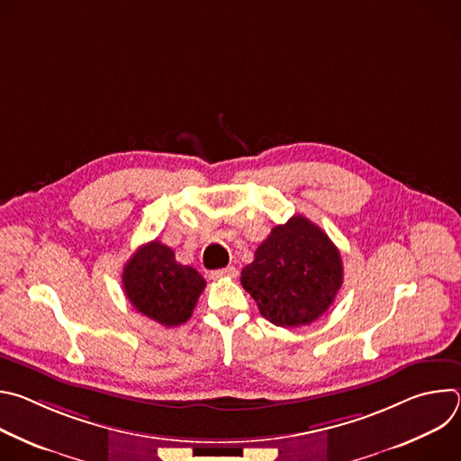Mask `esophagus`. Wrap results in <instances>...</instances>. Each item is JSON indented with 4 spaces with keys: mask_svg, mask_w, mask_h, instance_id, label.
Returning <instances> with one entry per match:
<instances>
[{
    "mask_svg": "<svg viewBox=\"0 0 461 461\" xmlns=\"http://www.w3.org/2000/svg\"><path fill=\"white\" fill-rule=\"evenodd\" d=\"M213 281H222V279H233V277H237V268H233V267H228V268H221V270H215V272H212V276H210Z\"/></svg>",
    "mask_w": 461,
    "mask_h": 461,
    "instance_id": "obj_1",
    "label": "esophagus"
}]
</instances>
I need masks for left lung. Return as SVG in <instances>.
<instances>
[{
    "label": "left lung",
    "mask_w": 461,
    "mask_h": 461,
    "mask_svg": "<svg viewBox=\"0 0 461 461\" xmlns=\"http://www.w3.org/2000/svg\"><path fill=\"white\" fill-rule=\"evenodd\" d=\"M240 283L270 322L310 324L330 308L343 285L341 253L319 226L295 215L255 249Z\"/></svg>",
    "instance_id": "left-lung-1"
}]
</instances>
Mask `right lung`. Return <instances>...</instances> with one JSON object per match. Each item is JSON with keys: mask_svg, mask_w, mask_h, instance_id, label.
Returning a JSON list of instances; mask_svg holds the SVG:
<instances>
[{"mask_svg": "<svg viewBox=\"0 0 461 461\" xmlns=\"http://www.w3.org/2000/svg\"><path fill=\"white\" fill-rule=\"evenodd\" d=\"M122 285L140 313L164 326H178L191 317L206 281L194 268L176 262L171 248L151 240L125 262Z\"/></svg>", "mask_w": 461, "mask_h": 461, "instance_id": "right-lung-1", "label": "right lung"}]
</instances>
